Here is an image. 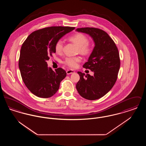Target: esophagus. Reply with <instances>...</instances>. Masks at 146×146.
<instances>
[{"mask_svg": "<svg viewBox=\"0 0 146 146\" xmlns=\"http://www.w3.org/2000/svg\"><path fill=\"white\" fill-rule=\"evenodd\" d=\"M66 73L67 74H72V73H74V71L73 70H67L66 71Z\"/></svg>", "mask_w": 146, "mask_h": 146, "instance_id": "34e87169", "label": "esophagus"}]
</instances>
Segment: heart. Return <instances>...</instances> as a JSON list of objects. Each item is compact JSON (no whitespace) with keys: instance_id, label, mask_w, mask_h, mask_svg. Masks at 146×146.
Here are the masks:
<instances>
[{"instance_id":"heart-1","label":"heart","mask_w":146,"mask_h":146,"mask_svg":"<svg viewBox=\"0 0 146 146\" xmlns=\"http://www.w3.org/2000/svg\"><path fill=\"white\" fill-rule=\"evenodd\" d=\"M68 40L74 43L78 46V52L83 55H90L93 50V46L89 42L88 36L82 33H78L70 36ZM63 42L62 40H58L56 42L54 49L56 53L60 54L62 51ZM81 61L80 56L67 57L64 61V63L70 68H74L78 66V63Z\"/></svg>"}]
</instances>
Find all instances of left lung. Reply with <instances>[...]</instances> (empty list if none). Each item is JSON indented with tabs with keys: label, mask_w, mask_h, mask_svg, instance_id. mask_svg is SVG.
<instances>
[{
	"label": "left lung",
	"mask_w": 146,
	"mask_h": 146,
	"mask_svg": "<svg viewBox=\"0 0 146 146\" xmlns=\"http://www.w3.org/2000/svg\"><path fill=\"white\" fill-rule=\"evenodd\" d=\"M77 32L90 35L95 45L88 61L84 68L94 72L91 76L78 72L80 79L76 85L79 95L85 99L95 100L103 97L115 83L120 68V60L118 49L105 31L99 28H77Z\"/></svg>",
	"instance_id": "obj_1"
}]
</instances>
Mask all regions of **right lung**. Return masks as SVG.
<instances>
[{
    "mask_svg": "<svg viewBox=\"0 0 146 146\" xmlns=\"http://www.w3.org/2000/svg\"><path fill=\"white\" fill-rule=\"evenodd\" d=\"M74 29L62 26L42 28L29 35L23 43L19 67L25 85L35 96L48 98L58 90L66 72L61 68L54 71L46 61L55 53L56 42Z\"/></svg>",
    "mask_w": 146,
    "mask_h": 146,
    "instance_id": "add662e5",
    "label": "right lung"
}]
</instances>
